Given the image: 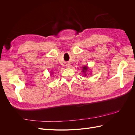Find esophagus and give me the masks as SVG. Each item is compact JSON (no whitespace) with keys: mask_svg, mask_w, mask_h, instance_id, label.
Here are the masks:
<instances>
[{"mask_svg":"<svg viewBox=\"0 0 135 135\" xmlns=\"http://www.w3.org/2000/svg\"><path fill=\"white\" fill-rule=\"evenodd\" d=\"M66 66H67L68 68H70V64H66Z\"/></svg>","mask_w":135,"mask_h":135,"instance_id":"esophagus-1","label":"esophagus"}]
</instances>
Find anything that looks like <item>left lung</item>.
I'll return each mask as SVG.
<instances>
[{
    "label": "left lung",
    "mask_w": 135,
    "mask_h": 135,
    "mask_svg": "<svg viewBox=\"0 0 135 135\" xmlns=\"http://www.w3.org/2000/svg\"><path fill=\"white\" fill-rule=\"evenodd\" d=\"M87 69H88V68L87 67V66H84L83 68V72H84V73H85V71H87Z\"/></svg>",
    "instance_id": "1"
}]
</instances>
